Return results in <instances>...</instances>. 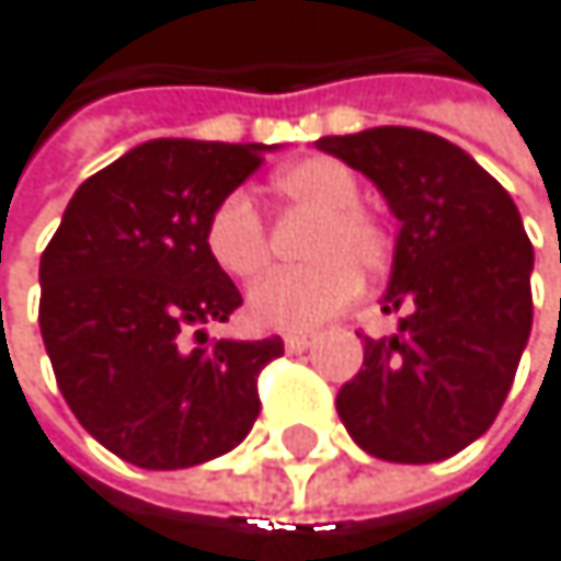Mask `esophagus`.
I'll list each match as a JSON object with an SVG mask.
<instances>
[{
  "label": "esophagus",
  "mask_w": 561,
  "mask_h": 561,
  "mask_svg": "<svg viewBox=\"0 0 561 561\" xmlns=\"http://www.w3.org/2000/svg\"><path fill=\"white\" fill-rule=\"evenodd\" d=\"M316 343V333H286V350L289 353H302Z\"/></svg>",
  "instance_id": "esophagus-1"
}]
</instances>
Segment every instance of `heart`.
<instances>
[{
  "mask_svg": "<svg viewBox=\"0 0 561 561\" xmlns=\"http://www.w3.org/2000/svg\"><path fill=\"white\" fill-rule=\"evenodd\" d=\"M286 211L309 215L299 239L306 265L265 278L249 296V312L268 330H316L359 296V275L377 278L390 268L397 242L390 225L359 205V178L333 158H306L268 181ZM211 262L239 283H255L272 265L268 228L245 195H228L205 221Z\"/></svg>",
  "mask_w": 561,
  "mask_h": 561,
  "instance_id": "heart-1",
  "label": "heart"
}]
</instances>
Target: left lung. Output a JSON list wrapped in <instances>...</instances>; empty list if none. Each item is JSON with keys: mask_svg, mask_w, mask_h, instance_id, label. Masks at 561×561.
I'll use <instances>...</instances> for the list:
<instances>
[{"mask_svg": "<svg viewBox=\"0 0 561 561\" xmlns=\"http://www.w3.org/2000/svg\"><path fill=\"white\" fill-rule=\"evenodd\" d=\"M316 144L370 178L400 218L383 312L403 319L393 336H363L340 421L380 461H444L494 424L531 333L535 255L518 208L461 147L417 127Z\"/></svg>", "mask_w": 561, "mask_h": 561, "instance_id": "1", "label": "left lung"}]
</instances>
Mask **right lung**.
Instances as JSON below:
<instances>
[{
	"instance_id": "right-lung-1",
	"label": "right lung",
	"mask_w": 561,
	"mask_h": 561,
	"mask_svg": "<svg viewBox=\"0 0 561 561\" xmlns=\"http://www.w3.org/2000/svg\"><path fill=\"white\" fill-rule=\"evenodd\" d=\"M262 161V144L147 140L77 187L39 259L56 387L137 468L211 461L259 417V374L283 340H208L202 327L242 306L205 221Z\"/></svg>"
}]
</instances>
